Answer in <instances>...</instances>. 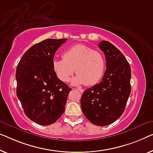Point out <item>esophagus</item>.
<instances>
[{"mask_svg":"<svg viewBox=\"0 0 153 153\" xmlns=\"http://www.w3.org/2000/svg\"><path fill=\"white\" fill-rule=\"evenodd\" d=\"M76 89H77V91H79V92H81V93H83V92H84V90L82 89V88H77Z\"/></svg>","mask_w":153,"mask_h":153,"instance_id":"obj_1","label":"esophagus"}]
</instances>
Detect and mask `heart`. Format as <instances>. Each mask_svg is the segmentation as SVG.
Instances as JSON below:
<instances>
[{
    "label": "heart",
    "instance_id": "heart-1",
    "mask_svg": "<svg viewBox=\"0 0 153 153\" xmlns=\"http://www.w3.org/2000/svg\"><path fill=\"white\" fill-rule=\"evenodd\" d=\"M62 58L55 59L52 63L54 72L61 81H69L75 69L77 74L71 80L74 84L85 83L86 86H92L103 76L106 67L104 55L90 47L74 45L64 51Z\"/></svg>",
    "mask_w": 153,
    "mask_h": 153
}]
</instances>
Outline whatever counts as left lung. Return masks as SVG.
<instances>
[{
  "label": "left lung",
  "instance_id": "1",
  "mask_svg": "<svg viewBox=\"0 0 153 153\" xmlns=\"http://www.w3.org/2000/svg\"><path fill=\"white\" fill-rule=\"evenodd\" d=\"M98 47L106 58V69L100 83L84 91L81 108L96 126L112 124L124 113L131 94V67L124 55L108 41Z\"/></svg>",
  "mask_w": 153,
  "mask_h": 153
}]
</instances>
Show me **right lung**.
<instances>
[{
	"label": "right lung",
	"mask_w": 153,
	"mask_h": 153,
	"mask_svg": "<svg viewBox=\"0 0 153 153\" xmlns=\"http://www.w3.org/2000/svg\"><path fill=\"white\" fill-rule=\"evenodd\" d=\"M67 38L47 39L31 47L18 64L16 95L27 117L42 126L53 124L65 112L71 88L53 69L54 55Z\"/></svg>",
	"instance_id": "1"
}]
</instances>
